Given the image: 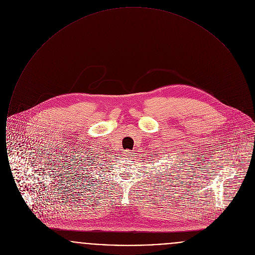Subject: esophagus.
Listing matches in <instances>:
<instances>
[{"label":"esophagus","instance_id":"34e87169","mask_svg":"<svg viewBox=\"0 0 255 255\" xmlns=\"http://www.w3.org/2000/svg\"><path fill=\"white\" fill-rule=\"evenodd\" d=\"M124 156L126 157L127 158H132L133 157V152H131V151H125V153H124Z\"/></svg>","mask_w":255,"mask_h":255}]
</instances>
